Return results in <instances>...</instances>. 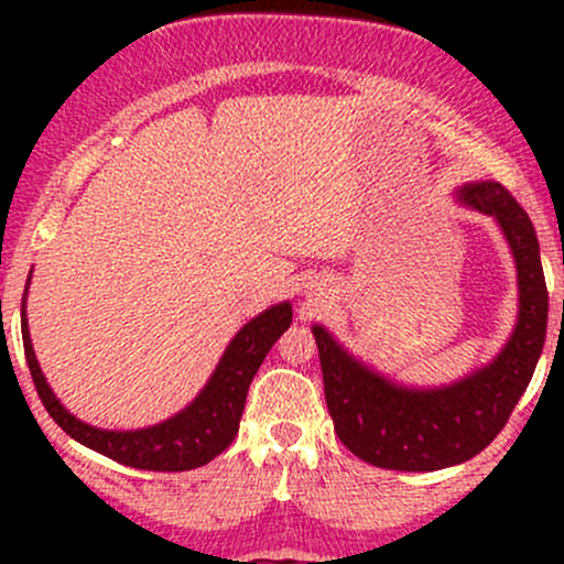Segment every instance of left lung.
I'll return each instance as SVG.
<instances>
[{"instance_id": "obj_1", "label": "left lung", "mask_w": 564, "mask_h": 564, "mask_svg": "<svg viewBox=\"0 0 564 564\" xmlns=\"http://www.w3.org/2000/svg\"><path fill=\"white\" fill-rule=\"evenodd\" d=\"M456 196L464 206L494 217L514 254L520 313L494 364L453 384L419 390L381 377L352 358L326 328L313 326L336 435L373 467L435 471L469 462L509 422L541 358L549 291L533 223L498 183H469Z\"/></svg>"}]
</instances>
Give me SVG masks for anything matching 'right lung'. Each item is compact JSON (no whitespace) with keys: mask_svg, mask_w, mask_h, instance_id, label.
<instances>
[{"mask_svg":"<svg viewBox=\"0 0 564 564\" xmlns=\"http://www.w3.org/2000/svg\"><path fill=\"white\" fill-rule=\"evenodd\" d=\"M291 326V304L281 302L264 310L254 321H249L236 339L225 349L212 379L191 405L174 413L166 422L145 426V430H97L84 424L74 413H68L50 390L42 368L36 364L34 347L29 336V318H25V302L21 310V332L25 364H29L31 379L42 398L50 416L63 426V432L124 467L148 469V471H185L209 464L219 456L232 437L238 435L241 413L257 368L262 366L264 355L275 345V339Z\"/></svg>","mask_w":564,"mask_h":564,"instance_id":"1","label":"right lung"}]
</instances>
